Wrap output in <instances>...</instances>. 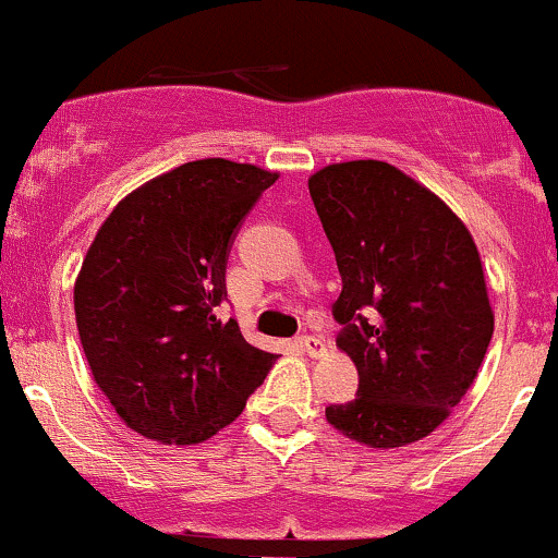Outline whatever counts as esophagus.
I'll return each instance as SVG.
<instances>
[{
    "label": "esophagus",
    "mask_w": 558,
    "mask_h": 558,
    "mask_svg": "<svg viewBox=\"0 0 558 558\" xmlns=\"http://www.w3.org/2000/svg\"><path fill=\"white\" fill-rule=\"evenodd\" d=\"M299 348L304 350V353H307L310 357H320L326 353V344H324V339H318V337H310V333H304V337H299Z\"/></svg>",
    "instance_id": "1"
}]
</instances>
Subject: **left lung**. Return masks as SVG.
Wrapping results in <instances>:
<instances>
[{
    "label": "left lung",
    "mask_w": 558,
    "mask_h": 558,
    "mask_svg": "<svg viewBox=\"0 0 558 558\" xmlns=\"http://www.w3.org/2000/svg\"><path fill=\"white\" fill-rule=\"evenodd\" d=\"M307 184L342 275L337 348L357 368V396L326 420L366 447H407L449 417L492 342L478 248L441 197L387 162H337Z\"/></svg>",
    "instance_id": "left-lung-1"
}]
</instances>
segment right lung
<instances>
[{
  "label": "right lung",
  "mask_w": 558,
  "mask_h": 558,
  "mask_svg": "<svg viewBox=\"0 0 558 558\" xmlns=\"http://www.w3.org/2000/svg\"><path fill=\"white\" fill-rule=\"evenodd\" d=\"M278 173L184 162L117 203L74 283L80 342L96 385L131 430L201 444L230 425L272 368L219 315L240 225Z\"/></svg>",
  "instance_id": "obj_1"
}]
</instances>
